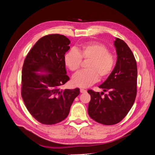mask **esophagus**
Here are the masks:
<instances>
[{"mask_svg":"<svg viewBox=\"0 0 155 155\" xmlns=\"http://www.w3.org/2000/svg\"><path fill=\"white\" fill-rule=\"evenodd\" d=\"M87 92V91L85 90V89L80 88V92H81V93H85V92Z\"/></svg>","mask_w":155,"mask_h":155,"instance_id":"esophagus-1","label":"esophagus"}]
</instances>
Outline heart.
<instances>
[{
    "instance_id": "heart-1",
    "label": "heart",
    "mask_w": 155,
    "mask_h": 155,
    "mask_svg": "<svg viewBox=\"0 0 155 155\" xmlns=\"http://www.w3.org/2000/svg\"><path fill=\"white\" fill-rule=\"evenodd\" d=\"M82 59L88 61L87 70L76 73L72 78L74 85L80 87L91 86L99 76L106 78L113 71L116 64L114 55L109 52L107 46L96 42L83 45L77 50H70L64 56V62L70 71L75 72L80 68Z\"/></svg>"
}]
</instances>
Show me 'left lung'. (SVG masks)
<instances>
[{
  "mask_svg": "<svg viewBox=\"0 0 155 155\" xmlns=\"http://www.w3.org/2000/svg\"><path fill=\"white\" fill-rule=\"evenodd\" d=\"M117 61L113 71L100 88L107 93L88 90L91 100L88 113L91 118L103 125L119 123L127 114L137 96V65L129 46L119 38L114 42Z\"/></svg>",
  "mask_w": 155,
  "mask_h": 155,
  "instance_id": "obj_1",
  "label": "left lung"
}]
</instances>
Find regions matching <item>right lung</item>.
Returning <instances> with one entry per match:
<instances>
[{
  "label": "right lung",
  "mask_w": 155,
  "mask_h": 155,
  "mask_svg": "<svg viewBox=\"0 0 155 155\" xmlns=\"http://www.w3.org/2000/svg\"><path fill=\"white\" fill-rule=\"evenodd\" d=\"M70 43L63 35H45L37 41L25 59L21 96L31 115L43 124L54 125L64 120L79 94L78 88H61L70 79L64 62Z\"/></svg>",
  "instance_id": "obj_1"
}]
</instances>
